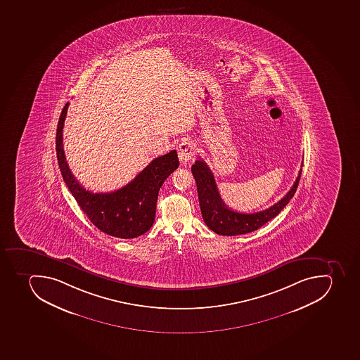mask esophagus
I'll return each instance as SVG.
<instances>
[{
	"label": "esophagus",
	"mask_w": 360,
	"mask_h": 360,
	"mask_svg": "<svg viewBox=\"0 0 360 360\" xmlns=\"http://www.w3.org/2000/svg\"><path fill=\"white\" fill-rule=\"evenodd\" d=\"M196 154L195 145L189 140H184L179 145L178 155L179 160L181 162L182 165H186L187 162L193 160V156Z\"/></svg>",
	"instance_id": "obj_1"
}]
</instances>
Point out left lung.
<instances>
[{
  "mask_svg": "<svg viewBox=\"0 0 360 360\" xmlns=\"http://www.w3.org/2000/svg\"><path fill=\"white\" fill-rule=\"evenodd\" d=\"M191 172L196 181L200 211L206 226L219 235L237 236L259 229L281 213L295 193L302 169L290 191L278 202L257 213H240L228 207L221 198L213 173L204 160H196Z\"/></svg>",
  "mask_w": 360,
  "mask_h": 360,
  "instance_id": "8db88e82",
  "label": "left lung"
}]
</instances>
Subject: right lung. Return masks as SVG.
I'll list each match as a JSON object with an SVG mask.
<instances>
[{
  "instance_id": "right-lung-1",
  "label": "right lung",
  "mask_w": 360,
  "mask_h": 360,
  "mask_svg": "<svg viewBox=\"0 0 360 360\" xmlns=\"http://www.w3.org/2000/svg\"><path fill=\"white\" fill-rule=\"evenodd\" d=\"M68 105L58 121L56 150L65 184L89 220L103 233L116 238H136L150 229L156 215L158 191L167 176L178 169L176 150L151 160L130 184L112 193H92L70 172L63 146V129Z\"/></svg>"
}]
</instances>
